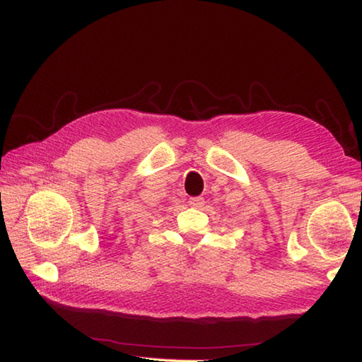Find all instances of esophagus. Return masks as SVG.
Returning a JSON list of instances; mask_svg holds the SVG:
<instances>
[{
	"instance_id": "obj_1",
	"label": "esophagus",
	"mask_w": 362,
	"mask_h": 362,
	"mask_svg": "<svg viewBox=\"0 0 362 362\" xmlns=\"http://www.w3.org/2000/svg\"><path fill=\"white\" fill-rule=\"evenodd\" d=\"M189 204L193 207H203L204 206V198L201 196H196V198H189Z\"/></svg>"
}]
</instances>
